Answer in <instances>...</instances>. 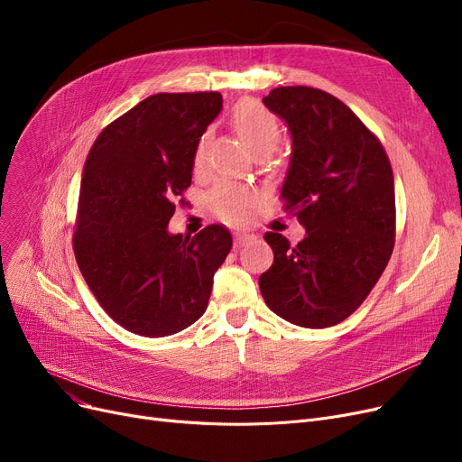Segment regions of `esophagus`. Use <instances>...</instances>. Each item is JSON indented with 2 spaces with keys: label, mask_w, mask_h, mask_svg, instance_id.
Returning a JSON list of instances; mask_svg holds the SVG:
<instances>
[{
  "label": "esophagus",
  "mask_w": 462,
  "mask_h": 462,
  "mask_svg": "<svg viewBox=\"0 0 462 462\" xmlns=\"http://www.w3.org/2000/svg\"><path fill=\"white\" fill-rule=\"evenodd\" d=\"M251 239H254V236H253V234H247V232H236V234H234V247H236V249H239L241 245L249 244Z\"/></svg>",
  "instance_id": "obj_1"
}]
</instances>
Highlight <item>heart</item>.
<instances>
[{"label": "heart", "instance_id": "obj_1", "mask_svg": "<svg viewBox=\"0 0 462 462\" xmlns=\"http://www.w3.org/2000/svg\"><path fill=\"white\" fill-rule=\"evenodd\" d=\"M232 125L236 127L239 138L244 140V143L253 155L272 153L281 138V131L275 117L262 105L253 101L241 103L232 112ZM192 164L194 170L202 168L204 145H200L197 150ZM206 200L209 209L228 225L245 223L254 208V194L247 187L230 181H221L213 185L208 192Z\"/></svg>", "mask_w": 462, "mask_h": 462}]
</instances>
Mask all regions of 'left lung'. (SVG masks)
Instances as JSON below:
<instances>
[{
	"instance_id": "1",
	"label": "left lung",
	"mask_w": 462,
	"mask_h": 462,
	"mask_svg": "<svg viewBox=\"0 0 462 462\" xmlns=\"http://www.w3.org/2000/svg\"><path fill=\"white\" fill-rule=\"evenodd\" d=\"M292 136L281 189L298 217V245L275 232L272 268L258 279L275 314L301 328H329L365 301L385 270L395 239L393 170L380 140L337 97L281 86L263 97Z\"/></svg>"
}]
</instances>
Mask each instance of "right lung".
Here are the masks:
<instances>
[{
    "label": "right lung",
    "mask_w": 462,
    "mask_h": 462,
    "mask_svg": "<svg viewBox=\"0 0 462 462\" xmlns=\"http://www.w3.org/2000/svg\"><path fill=\"white\" fill-rule=\"evenodd\" d=\"M223 108L217 91L157 93L114 119L84 164L72 247L108 317L142 337L174 335L208 309L232 236L209 225L170 234L200 136Z\"/></svg>",
    "instance_id": "obj_1"
}]
</instances>
